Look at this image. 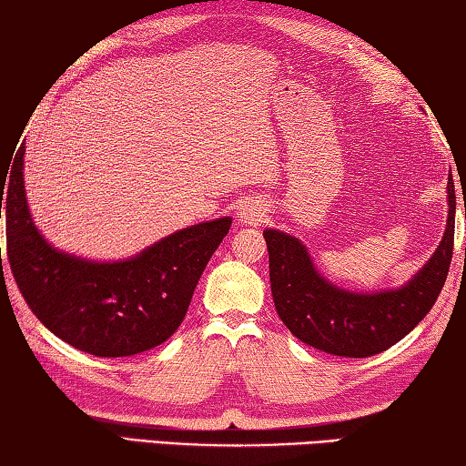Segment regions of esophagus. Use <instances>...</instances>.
<instances>
[{"label":"esophagus","instance_id":"34e87169","mask_svg":"<svg viewBox=\"0 0 466 466\" xmlns=\"http://www.w3.org/2000/svg\"><path fill=\"white\" fill-rule=\"evenodd\" d=\"M238 218L244 224H258L265 218V208L257 199H247L240 205Z\"/></svg>","mask_w":466,"mask_h":466}]
</instances>
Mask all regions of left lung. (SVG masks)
<instances>
[{"instance_id":"obj_1","label":"left lung","mask_w":466,"mask_h":466,"mask_svg":"<svg viewBox=\"0 0 466 466\" xmlns=\"http://www.w3.org/2000/svg\"><path fill=\"white\" fill-rule=\"evenodd\" d=\"M448 222L438 248L403 286L353 291L337 286L314 265L296 236L265 230L271 294L283 325L306 345L343 358L386 351L420 325L444 288L454 247V183L448 180Z\"/></svg>"}]
</instances>
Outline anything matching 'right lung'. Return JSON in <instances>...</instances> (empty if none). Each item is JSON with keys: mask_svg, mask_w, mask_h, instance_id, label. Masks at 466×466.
Segmentation results:
<instances>
[{"mask_svg": "<svg viewBox=\"0 0 466 466\" xmlns=\"http://www.w3.org/2000/svg\"><path fill=\"white\" fill-rule=\"evenodd\" d=\"M25 152L0 177L7 261L36 319L61 341L98 358H127L167 341L232 218L183 228L121 261L59 250L38 230L26 201ZM2 261V250H0Z\"/></svg>", "mask_w": 466, "mask_h": 466, "instance_id": "right-lung-1", "label": "right lung"}]
</instances>
